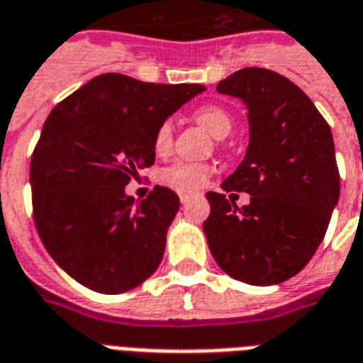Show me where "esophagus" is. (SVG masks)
<instances>
[{"instance_id":"esophagus-1","label":"esophagus","mask_w":363,"mask_h":363,"mask_svg":"<svg viewBox=\"0 0 363 363\" xmlns=\"http://www.w3.org/2000/svg\"><path fill=\"white\" fill-rule=\"evenodd\" d=\"M179 201H182V203H187V201H189V195H187V193H179Z\"/></svg>"}]
</instances>
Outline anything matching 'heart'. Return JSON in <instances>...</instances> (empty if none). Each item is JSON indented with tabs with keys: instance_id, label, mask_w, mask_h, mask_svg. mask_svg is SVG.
I'll return each mask as SVG.
<instances>
[{
	"instance_id": "b5f03b06",
	"label": "heart",
	"mask_w": 363,
	"mask_h": 363,
	"mask_svg": "<svg viewBox=\"0 0 363 363\" xmlns=\"http://www.w3.org/2000/svg\"><path fill=\"white\" fill-rule=\"evenodd\" d=\"M195 118L201 125H205L214 135V137H226L232 129V118L228 116L226 110H222L218 106H207L201 108L199 112L195 113ZM174 141V127L172 121H162L156 127L155 131V150L158 155L168 152ZM213 174V166L199 162H176L164 168L160 172V182L170 185L178 191H197L203 185L207 184L208 178Z\"/></svg>"
}]
</instances>
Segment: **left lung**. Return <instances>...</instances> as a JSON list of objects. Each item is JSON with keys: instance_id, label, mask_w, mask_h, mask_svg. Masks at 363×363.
<instances>
[{"instance_id": "left-lung-1", "label": "left lung", "mask_w": 363, "mask_h": 363, "mask_svg": "<svg viewBox=\"0 0 363 363\" xmlns=\"http://www.w3.org/2000/svg\"><path fill=\"white\" fill-rule=\"evenodd\" d=\"M216 91L247 106L250 145L224 191L250 193L238 208L224 193L208 191L203 224L222 271L255 286L292 279L308 265L340 195L329 123L290 79L261 67L226 77Z\"/></svg>"}]
</instances>
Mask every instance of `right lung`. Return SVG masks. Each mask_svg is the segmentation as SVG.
Wrapping results in <instances>:
<instances>
[{
    "label": "right lung",
    "instance_id": "1",
    "mask_svg": "<svg viewBox=\"0 0 363 363\" xmlns=\"http://www.w3.org/2000/svg\"><path fill=\"white\" fill-rule=\"evenodd\" d=\"M203 91L104 73L50 112L30 160L34 224L79 284L121 294L158 269L178 195L156 185L135 201L125 185L155 164L156 127Z\"/></svg>",
    "mask_w": 363,
    "mask_h": 363
}]
</instances>
